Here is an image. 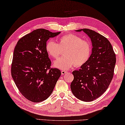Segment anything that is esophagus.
<instances>
[{
    "label": "esophagus",
    "instance_id": "esophagus-1",
    "mask_svg": "<svg viewBox=\"0 0 125 125\" xmlns=\"http://www.w3.org/2000/svg\"><path fill=\"white\" fill-rule=\"evenodd\" d=\"M61 73H62V75H63V74H65L66 73H67V72L66 71H62V72H61Z\"/></svg>",
    "mask_w": 125,
    "mask_h": 125
}]
</instances>
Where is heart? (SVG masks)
<instances>
[{
  "instance_id": "obj_1",
  "label": "heart",
  "mask_w": 125,
  "mask_h": 125,
  "mask_svg": "<svg viewBox=\"0 0 125 125\" xmlns=\"http://www.w3.org/2000/svg\"><path fill=\"white\" fill-rule=\"evenodd\" d=\"M46 49L48 55L53 58H58L62 51H64V56L54 61L53 65L57 69L67 70L74 65L79 67L85 64L90 57L92 47L89 41L76 35L68 34L61 37L58 43L49 40Z\"/></svg>"
}]
</instances>
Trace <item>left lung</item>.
<instances>
[{
	"instance_id": "left-lung-1",
	"label": "left lung",
	"mask_w": 125,
	"mask_h": 125,
	"mask_svg": "<svg viewBox=\"0 0 125 125\" xmlns=\"http://www.w3.org/2000/svg\"><path fill=\"white\" fill-rule=\"evenodd\" d=\"M92 42V52L89 60L74 70L71 84L72 93L79 100L90 102L106 91L114 76L116 57L111 43L107 38L94 30L83 29Z\"/></svg>"
}]
</instances>
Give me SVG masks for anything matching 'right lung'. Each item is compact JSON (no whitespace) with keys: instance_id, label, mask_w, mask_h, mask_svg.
I'll return each instance as SVG.
<instances>
[{"instance_id":"obj_1","label":"right lung","mask_w":125,"mask_h":125,"mask_svg":"<svg viewBox=\"0 0 125 125\" xmlns=\"http://www.w3.org/2000/svg\"><path fill=\"white\" fill-rule=\"evenodd\" d=\"M60 33L35 30L19 40L14 49L12 77L22 95L32 102L46 100L61 76L59 70L51 69L46 49L48 40Z\"/></svg>"}]
</instances>
